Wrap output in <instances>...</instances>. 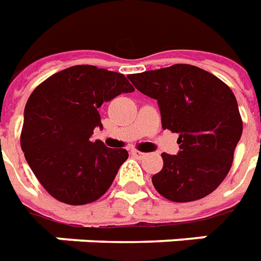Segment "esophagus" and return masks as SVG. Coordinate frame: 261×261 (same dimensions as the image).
I'll return each mask as SVG.
<instances>
[{
	"label": "esophagus",
	"instance_id": "34e87169",
	"mask_svg": "<svg viewBox=\"0 0 261 261\" xmlns=\"http://www.w3.org/2000/svg\"><path fill=\"white\" fill-rule=\"evenodd\" d=\"M130 154H132L135 158H139V160H142V158H144V156H146V154H144V152L139 151V150H132V151H130Z\"/></svg>",
	"mask_w": 261,
	"mask_h": 261
}]
</instances>
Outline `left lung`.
<instances>
[{
    "label": "left lung",
    "instance_id": "1",
    "mask_svg": "<svg viewBox=\"0 0 261 261\" xmlns=\"http://www.w3.org/2000/svg\"><path fill=\"white\" fill-rule=\"evenodd\" d=\"M129 80L158 100L162 128L179 133V154L162 152L164 168L152 176L156 191L173 202L213 193L228 175L242 135V118L228 85L191 64L130 74Z\"/></svg>",
    "mask_w": 261,
    "mask_h": 261
}]
</instances>
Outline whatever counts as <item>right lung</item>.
Masks as SVG:
<instances>
[{
    "label": "right lung",
    "instance_id": "right-lung-1",
    "mask_svg": "<svg viewBox=\"0 0 261 261\" xmlns=\"http://www.w3.org/2000/svg\"><path fill=\"white\" fill-rule=\"evenodd\" d=\"M123 74L89 64L64 68L35 88L24 109L20 146L42 187L67 205L95 202L128 160L125 148L91 142L99 109L133 92Z\"/></svg>",
    "mask_w": 261,
    "mask_h": 261
}]
</instances>
